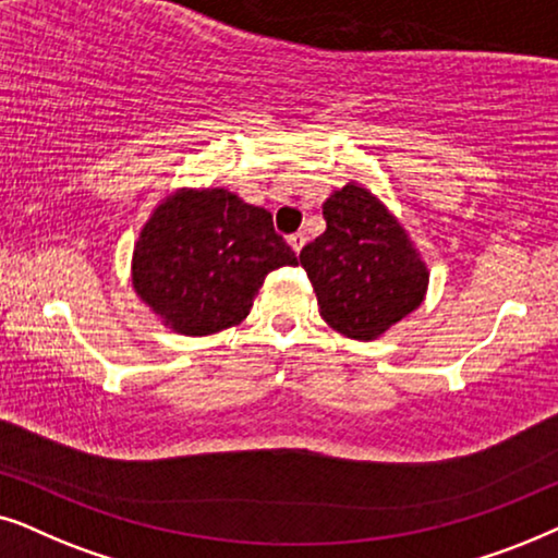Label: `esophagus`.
<instances>
[{"label":"esophagus","instance_id":"1","mask_svg":"<svg viewBox=\"0 0 558 558\" xmlns=\"http://www.w3.org/2000/svg\"><path fill=\"white\" fill-rule=\"evenodd\" d=\"M288 244H291V250L295 252V255H299V252L303 250V244H306V234H301V232L291 234V236H288Z\"/></svg>","mask_w":558,"mask_h":558}]
</instances>
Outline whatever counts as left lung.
<instances>
[{
    "label": "left lung",
    "mask_w": 558,
    "mask_h": 558,
    "mask_svg": "<svg viewBox=\"0 0 558 558\" xmlns=\"http://www.w3.org/2000/svg\"><path fill=\"white\" fill-rule=\"evenodd\" d=\"M326 232L301 250L324 322L352 339H377L421 306L428 270L380 198L347 183L324 202Z\"/></svg>",
    "instance_id": "obj_1"
}]
</instances>
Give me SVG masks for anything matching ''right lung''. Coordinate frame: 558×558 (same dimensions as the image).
<instances>
[{"instance_id":"add662e5","label":"right lung","mask_w":558,"mask_h":558,"mask_svg":"<svg viewBox=\"0 0 558 558\" xmlns=\"http://www.w3.org/2000/svg\"><path fill=\"white\" fill-rule=\"evenodd\" d=\"M299 265L270 211L225 189H181L158 204L132 252V286L160 322L206 337L247 318L265 275Z\"/></svg>"}]
</instances>
